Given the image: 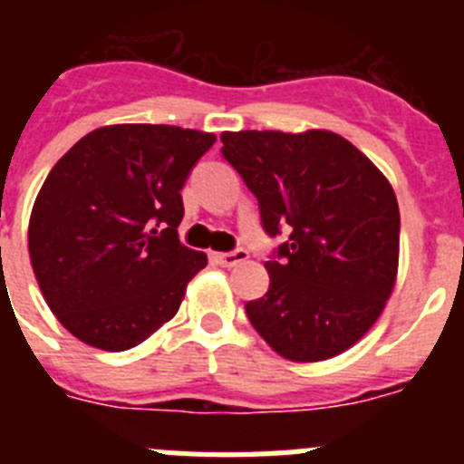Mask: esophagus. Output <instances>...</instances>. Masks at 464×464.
<instances>
[{
	"label": "esophagus",
	"mask_w": 464,
	"mask_h": 464,
	"mask_svg": "<svg viewBox=\"0 0 464 464\" xmlns=\"http://www.w3.org/2000/svg\"><path fill=\"white\" fill-rule=\"evenodd\" d=\"M213 257H216L223 267H237V265L248 260V253L239 248V251H232V253H213Z\"/></svg>",
	"instance_id": "1"
}]
</instances>
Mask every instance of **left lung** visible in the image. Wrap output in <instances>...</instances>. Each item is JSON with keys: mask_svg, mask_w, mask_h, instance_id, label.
<instances>
[{"mask_svg": "<svg viewBox=\"0 0 464 464\" xmlns=\"http://www.w3.org/2000/svg\"><path fill=\"white\" fill-rule=\"evenodd\" d=\"M223 155L260 202L269 237L290 229L269 260V290L248 321L281 358L321 362L370 332L392 295L400 208L391 181L330 130L223 132Z\"/></svg>", "mask_w": 464, "mask_h": 464, "instance_id": "left-lung-1", "label": "left lung"}]
</instances>
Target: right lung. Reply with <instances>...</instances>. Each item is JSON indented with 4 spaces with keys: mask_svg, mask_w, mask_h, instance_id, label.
I'll return each mask as SVG.
<instances>
[{
    "mask_svg": "<svg viewBox=\"0 0 464 464\" xmlns=\"http://www.w3.org/2000/svg\"><path fill=\"white\" fill-rule=\"evenodd\" d=\"M216 134L106 125L57 160L27 229L41 295L73 337L127 351L169 323L207 256L179 241L181 188Z\"/></svg>",
    "mask_w": 464,
    "mask_h": 464,
    "instance_id": "right-lung-1",
    "label": "right lung"
}]
</instances>
